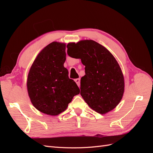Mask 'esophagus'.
I'll return each instance as SVG.
<instances>
[{"instance_id":"34e87169","label":"esophagus","mask_w":153,"mask_h":153,"mask_svg":"<svg viewBox=\"0 0 153 153\" xmlns=\"http://www.w3.org/2000/svg\"><path fill=\"white\" fill-rule=\"evenodd\" d=\"M75 81L76 83V84L78 85V86L80 87V78H76V79L75 80Z\"/></svg>"}]
</instances>
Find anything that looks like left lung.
<instances>
[{"mask_svg": "<svg viewBox=\"0 0 153 153\" xmlns=\"http://www.w3.org/2000/svg\"><path fill=\"white\" fill-rule=\"evenodd\" d=\"M67 48L69 56H77L85 66L80 94L87 105L101 114L116 107L124 94V80L113 55L93 40L69 43Z\"/></svg>", "mask_w": 153, "mask_h": 153, "instance_id": "left-lung-1", "label": "left lung"}]
</instances>
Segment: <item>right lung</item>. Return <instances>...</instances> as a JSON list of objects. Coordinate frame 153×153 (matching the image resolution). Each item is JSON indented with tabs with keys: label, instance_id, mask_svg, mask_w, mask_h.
Wrapping results in <instances>:
<instances>
[{
	"label": "right lung",
	"instance_id": "1",
	"mask_svg": "<svg viewBox=\"0 0 153 153\" xmlns=\"http://www.w3.org/2000/svg\"><path fill=\"white\" fill-rule=\"evenodd\" d=\"M66 44L54 41L41 51L32 64L27 87L34 107L49 115L65 110L80 89L69 78L66 61Z\"/></svg>",
	"mask_w": 153,
	"mask_h": 153
}]
</instances>
